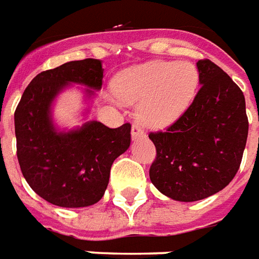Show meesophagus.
Listing matches in <instances>:
<instances>
[{"mask_svg":"<svg viewBox=\"0 0 259 259\" xmlns=\"http://www.w3.org/2000/svg\"><path fill=\"white\" fill-rule=\"evenodd\" d=\"M132 137H133V140H139V139L146 137V133H144V130L141 129L140 126L133 124V127H132Z\"/></svg>","mask_w":259,"mask_h":259,"instance_id":"34e87169","label":"esophagus"}]
</instances>
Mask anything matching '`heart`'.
Instances as JSON below:
<instances>
[{
	"instance_id": "obj_1",
	"label": "heart",
	"mask_w": 259,
	"mask_h": 259,
	"mask_svg": "<svg viewBox=\"0 0 259 259\" xmlns=\"http://www.w3.org/2000/svg\"><path fill=\"white\" fill-rule=\"evenodd\" d=\"M200 85L191 62L152 61L130 68L115 79V94L127 105L139 104L137 119L151 129L175 123L187 111Z\"/></svg>"
}]
</instances>
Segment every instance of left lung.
Masks as SVG:
<instances>
[{"label": "left lung", "mask_w": 259, "mask_h": 259, "mask_svg": "<svg viewBox=\"0 0 259 259\" xmlns=\"http://www.w3.org/2000/svg\"><path fill=\"white\" fill-rule=\"evenodd\" d=\"M200 90L166 132L150 133L157 158L150 179L180 202L204 200L223 190L237 174L248 119L239 85L209 59L198 61Z\"/></svg>", "instance_id": "1"}]
</instances>
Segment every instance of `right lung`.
<instances>
[{"label":"right lung","instance_id":"1","mask_svg":"<svg viewBox=\"0 0 259 259\" xmlns=\"http://www.w3.org/2000/svg\"><path fill=\"white\" fill-rule=\"evenodd\" d=\"M100 59L70 61L38 73L26 87L15 111V135L20 170L41 198L62 208H83L101 200L113 161L130 147V123L109 129L87 120L61 129L53 116L61 93L83 85L85 102L101 90ZM90 112V107L84 113Z\"/></svg>","mask_w":259,"mask_h":259}]
</instances>
